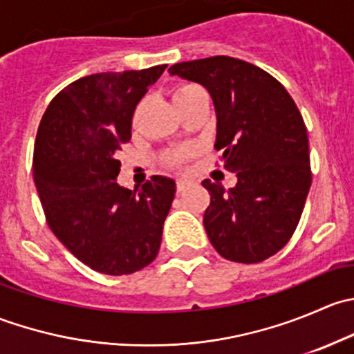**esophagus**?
<instances>
[{
	"mask_svg": "<svg viewBox=\"0 0 354 354\" xmlns=\"http://www.w3.org/2000/svg\"><path fill=\"white\" fill-rule=\"evenodd\" d=\"M188 185H190V181L185 180V178H180V180H176V190H178V192L187 190Z\"/></svg>",
	"mask_w": 354,
	"mask_h": 354,
	"instance_id": "esophagus-1",
	"label": "esophagus"
}]
</instances>
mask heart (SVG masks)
Listing matches in <instances>:
<instances>
[{
  "instance_id": "1",
  "label": "heart",
  "mask_w": 354,
  "mask_h": 354,
  "mask_svg": "<svg viewBox=\"0 0 354 354\" xmlns=\"http://www.w3.org/2000/svg\"><path fill=\"white\" fill-rule=\"evenodd\" d=\"M203 94H205V92H203V88L197 84H181L178 85L173 92L174 104H183V102L192 101V99L198 97V95H203ZM188 156H190V152L188 151H178L167 156L166 160L167 164H171V166H181V164L188 159Z\"/></svg>"
}]
</instances>
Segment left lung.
<instances>
[{"label": "left lung", "mask_w": 354, "mask_h": 354, "mask_svg": "<svg viewBox=\"0 0 354 354\" xmlns=\"http://www.w3.org/2000/svg\"><path fill=\"white\" fill-rule=\"evenodd\" d=\"M171 75L209 91L217 116L216 151L236 187L203 180L210 203L203 226L221 257L240 263L269 259L295 233L312 185L308 135L281 82L230 56L176 63Z\"/></svg>", "instance_id": "left-lung-1"}]
</instances>
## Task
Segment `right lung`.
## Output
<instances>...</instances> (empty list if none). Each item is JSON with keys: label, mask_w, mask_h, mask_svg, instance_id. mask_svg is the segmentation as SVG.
I'll return each mask as SVG.
<instances>
[{"label": "right lung", "mask_w": 354, "mask_h": 354, "mask_svg": "<svg viewBox=\"0 0 354 354\" xmlns=\"http://www.w3.org/2000/svg\"><path fill=\"white\" fill-rule=\"evenodd\" d=\"M167 65L88 75L46 109L34 149V183L53 233L80 262L108 276L144 269L157 257L176 183L152 176L142 188L116 183V152L131 118Z\"/></svg>", "instance_id": "right-lung-1"}]
</instances>
